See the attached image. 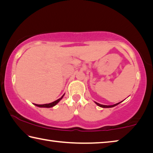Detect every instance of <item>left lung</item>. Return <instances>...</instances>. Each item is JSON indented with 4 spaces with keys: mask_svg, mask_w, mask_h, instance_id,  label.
<instances>
[{
    "mask_svg": "<svg viewBox=\"0 0 153 153\" xmlns=\"http://www.w3.org/2000/svg\"><path fill=\"white\" fill-rule=\"evenodd\" d=\"M98 106H99V107H101V108H112V107H114V106H116V105H117L118 104H119L120 103H116V104H114V105H101V104H100V103H97V102H94Z\"/></svg>",
    "mask_w": 153,
    "mask_h": 153,
    "instance_id": "obj_1",
    "label": "left lung"
}]
</instances>
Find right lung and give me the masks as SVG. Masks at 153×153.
Returning a JSON list of instances; mask_svg holds the SVG:
<instances>
[{
  "instance_id": "obj_1",
  "label": "right lung",
  "mask_w": 153,
  "mask_h": 153,
  "mask_svg": "<svg viewBox=\"0 0 153 153\" xmlns=\"http://www.w3.org/2000/svg\"><path fill=\"white\" fill-rule=\"evenodd\" d=\"M64 94L60 99H57L56 101H54V102H52V103H47V104H43V105H39V104H35V105L36 106H37V107H39V108H52V107H53V106H54V105H56V104L59 103L60 100H61V99H62V97H63Z\"/></svg>"
}]
</instances>
